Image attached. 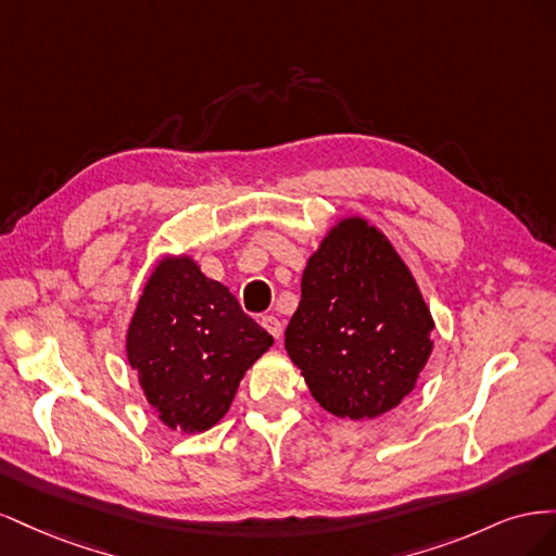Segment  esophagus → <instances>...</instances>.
<instances>
[{"label":"esophagus","mask_w":556,"mask_h":556,"mask_svg":"<svg viewBox=\"0 0 556 556\" xmlns=\"http://www.w3.org/2000/svg\"><path fill=\"white\" fill-rule=\"evenodd\" d=\"M262 327L274 336V339H280V333H282V325H280V319L276 317V315H262Z\"/></svg>","instance_id":"obj_1"}]
</instances>
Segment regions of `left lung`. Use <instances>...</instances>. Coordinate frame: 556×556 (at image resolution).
<instances>
[{"instance_id": "obj_1", "label": "left lung", "mask_w": 556, "mask_h": 556, "mask_svg": "<svg viewBox=\"0 0 556 556\" xmlns=\"http://www.w3.org/2000/svg\"><path fill=\"white\" fill-rule=\"evenodd\" d=\"M433 327L394 243L366 217L345 215L306 262L285 350L327 413L374 419L415 390Z\"/></svg>"}]
</instances>
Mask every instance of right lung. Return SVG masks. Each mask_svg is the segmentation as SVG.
<instances>
[{
  "mask_svg": "<svg viewBox=\"0 0 556 556\" xmlns=\"http://www.w3.org/2000/svg\"><path fill=\"white\" fill-rule=\"evenodd\" d=\"M271 345L268 331L188 252H166L155 262L125 339L150 408L182 433L220 422L245 371Z\"/></svg>",
  "mask_w": 556,
  "mask_h": 556,
  "instance_id": "right-lung-1",
  "label": "right lung"
}]
</instances>
